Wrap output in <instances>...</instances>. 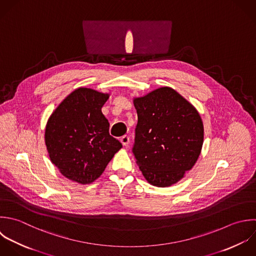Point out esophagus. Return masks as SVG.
<instances>
[{"label":"esophagus","mask_w":256,"mask_h":256,"mask_svg":"<svg viewBox=\"0 0 256 256\" xmlns=\"http://www.w3.org/2000/svg\"><path fill=\"white\" fill-rule=\"evenodd\" d=\"M120 142L122 144V146H128L130 142V136L128 134H124L120 138Z\"/></svg>","instance_id":"34e87169"}]
</instances>
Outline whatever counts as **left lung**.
Masks as SVG:
<instances>
[{
    "instance_id": "8db88e82",
    "label": "left lung",
    "mask_w": 256,
    "mask_h": 256,
    "mask_svg": "<svg viewBox=\"0 0 256 256\" xmlns=\"http://www.w3.org/2000/svg\"><path fill=\"white\" fill-rule=\"evenodd\" d=\"M138 124L132 154L146 180L164 188L178 182L198 160L204 124L198 110L164 86L134 98Z\"/></svg>"
}]
</instances>
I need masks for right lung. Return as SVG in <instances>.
<instances>
[{
  "label": "right lung",
  "instance_id": "add662e5",
  "mask_svg": "<svg viewBox=\"0 0 256 256\" xmlns=\"http://www.w3.org/2000/svg\"><path fill=\"white\" fill-rule=\"evenodd\" d=\"M108 94L80 88L54 110L46 126V146L60 174L78 184H90L104 170L122 144L108 132L102 108Z\"/></svg>",
  "mask_w": 256,
  "mask_h": 256
}]
</instances>
